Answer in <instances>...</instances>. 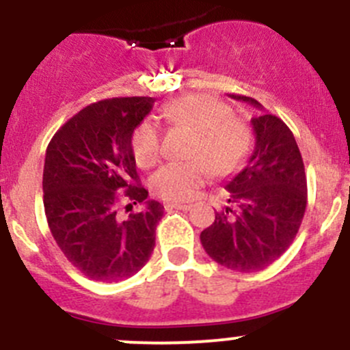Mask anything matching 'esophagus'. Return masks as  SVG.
<instances>
[{
  "label": "esophagus",
  "mask_w": 350,
  "mask_h": 350,
  "mask_svg": "<svg viewBox=\"0 0 350 350\" xmlns=\"http://www.w3.org/2000/svg\"><path fill=\"white\" fill-rule=\"evenodd\" d=\"M164 208H165V210L188 211V210H191V204H188V203H165Z\"/></svg>",
  "instance_id": "1"
}]
</instances>
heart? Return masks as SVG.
<instances>
[{"label": "heart", "mask_w": 350, "mask_h": 350, "mask_svg": "<svg viewBox=\"0 0 350 350\" xmlns=\"http://www.w3.org/2000/svg\"><path fill=\"white\" fill-rule=\"evenodd\" d=\"M164 118L195 132L191 161L169 162L152 176L154 193L167 201L193 200L211 174H228L243 161L250 146L245 123L232 116L227 103L206 93L176 98L164 107ZM133 159L140 167H152L162 155L161 130L154 122L140 123L132 133Z\"/></svg>", "instance_id": "b5f03b06"}]
</instances>
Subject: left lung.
<instances>
[{"mask_svg":"<svg viewBox=\"0 0 350 350\" xmlns=\"http://www.w3.org/2000/svg\"><path fill=\"white\" fill-rule=\"evenodd\" d=\"M230 98L254 108L249 96ZM256 144L247 164L225 183L228 204L201 232V245L221 266L239 273L260 271L280 259L295 241L306 210V176L293 132L281 118L250 120Z\"/></svg>","mask_w":350,"mask_h":350,"instance_id":"left-lung-1","label":"left lung"}]
</instances>
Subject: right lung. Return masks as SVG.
<instances>
[{
  "label": "right lung",
  "mask_w": 350,
  "mask_h": 350,
  "mask_svg": "<svg viewBox=\"0 0 350 350\" xmlns=\"http://www.w3.org/2000/svg\"><path fill=\"white\" fill-rule=\"evenodd\" d=\"M154 101L132 96L90 105L55 132L45 152L42 188L49 228L67 260L93 281L133 276L154 250L164 206L147 200L132 152L133 130ZM122 199L146 208L123 219L118 215Z\"/></svg>",
  "instance_id": "add662e5"
}]
</instances>
